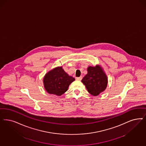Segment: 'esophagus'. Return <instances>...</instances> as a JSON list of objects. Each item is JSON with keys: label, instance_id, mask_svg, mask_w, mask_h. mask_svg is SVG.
Masks as SVG:
<instances>
[{"label": "esophagus", "instance_id": "34e87169", "mask_svg": "<svg viewBox=\"0 0 146 146\" xmlns=\"http://www.w3.org/2000/svg\"><path fill=\"white\" fill-rule=\"evenodd\" d=\"M76 80H79V81H80L82 80V76H80V77H76Z\"/></svg>", "mask_w": 146, "mask_h": 146}]
</instances>
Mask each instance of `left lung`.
Listing matches in <instances>:
<instances>
[{"label": "left lung", "mask_w": 146, "mask_h": 146, "mask_svg": "<svg viewBox=\"0 0 146 146\" xmlns=\"http://www.w3.org/2000/svg\"><path fill=\"white\" fill-rule=\"evenodd\" d=\"M81 82L85 85L88 93L92 96H97L106 90L108 78L105 72L100 66H89L87 74Z\"/></svg>", "instance_id": "8db88e82"}]
</instances>
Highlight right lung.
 <instances>
[{"instance_id": "right-lung-1", "label": "right lung", "mask_w": 146, "mask_h": 146, "mask_svg": "<svg viewBox=\"0 0 146 146\" xmlns=\"http://www.w3.org/2000/svg\"><path fill=\"white\" fill-rule=\"evenodd\" d=\"M74 80L75 79L65 72L62 67L58 66L46 74L43 82L48 93L60 96L68 90L70 85Z\"/></svg>"}]
</instances>
